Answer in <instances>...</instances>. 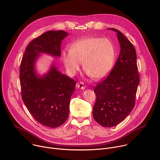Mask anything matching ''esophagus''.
I'll list each match as a JSON object with an SVG mask.
<instances>
[{
  "label": "esophagus",
  "instance_id": "34e87169",
  "mask_svg": "<svg viewBox=\"0 0 160 160\" xmlns=\"http://www.w3.org/2000/svg\"><path fill=\"white\" fill-rule=\"evenodd\" d=\"M76 86H77V88H80V89H82V90H83V89H85V85L83 83V82H78V83H77V84H76Z\"/></svg>",
  "mask_w": 160,
  "mask_h": 160
}]
</instances>
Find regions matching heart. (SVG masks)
<instances>
[{
  "label": "heart",
  "mask_w": 160,
  "mask_h": 160,
  "mask_svg": "<svg viewBox=\"0 0 160 160\" xmlns=\"http://www.w3.org/2000/svg\"><path fill=\"white\" fill-rule=\"evenodd\" d=\"M68 73L75 75L83 62L84 71L94 79L106 77L115 63L116 50L112 42L106 38L89 37L73 43L70 49L62 53Z\"/></svg>",
  "instance_id": "obj_1"
}]
</instances>
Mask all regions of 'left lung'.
Listing matches in <instances>:
<instances>
[{
  "label": "left lung",
  "mask_w": 160,
  "mask_h": 160,
  "mask_svg": "<svg viewBox=\"0 0 160 160\" xmlns=\"http://www.w3.org/2000/svg\"><path fill=\"white\" fill-rule=\"evenodd\" d=\"M120 52L109 75L94 88L96 101L93 108L94 120L101 126L112 127L123 122L133 109L139 75L133 44L119 30Z\"/></svg>",
  "instance_id": "8db88e82"
}]
</instances>
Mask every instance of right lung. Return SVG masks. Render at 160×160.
Returning <instances> with one entry per match:
<instances>
[{
  "label": "right lung",
  "instance_id": "1",
  "mask_svg": "<svg viewBox=\"0 0 160 160\" xmlns=\"http://www.w3.org/2000/svg\"><path fill=\"white\" fill-rule=\"evenodd\" d=\"M68 35L62 30L48 31L34 38L27 45L20 65L22 101L38 122L51 128L61 126L68 118L76 81L62 74L54 63L42 76L37 73L35 65L41 53L59 58L61 42Z\"/></svg>",
  "mask_w": 160,
  "mask_h": 160
}]
</instances>
